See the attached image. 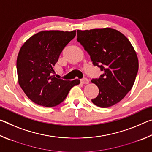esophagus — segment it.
Masks as SVG:
<instances>
[{"label":"esophagus","instance_id":"1","mask_svg":"<svg viewBox=\"0 0 152 152\" xmlns=\"http://www.w3.org/2000/svg\"><path fill=\"white\" fill-rule=\"evenodd\" d=\"M80 82L82 84H87L89 83V80L88 79H87L86 78H84L80 80Z\"/></svg>","mask_w":152,"mask_h":152}]
</instances>
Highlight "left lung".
I'll return each instance as SVG.
<instances>
[{
  "label": "left lung",
  "instance_id": "8db88e82",
  "mask_svg": "<svg viewBox=\"0 0 152 152\" xmlns=\"http://www.w3.org/2000/svg\"><path fill=\"white\" fill-rule=\"evenodd\" d=\"M77 36L93 65L104 72L91 80L99 89L92 103L101 108L118 103L132 88L138 72V58L132 43L122 33L109 27L77 30Z\"/></svg>",
  "mask_w": 152,
  "mask_h": 152
}]
</instances>
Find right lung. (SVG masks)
<instances>
[{"mask_svg": "<svg viewBox=\"0 0 152 152\" xmlns=\"http://www.w3.org/2000/svg\"><path fill=\"white\" fill-rule=\"evenodd\" d=\"M76 32L43 31L29 37L20 48L17 59L18 81L35 104L45 107L57 106L73 86L80 83L78 79L64 80L53 75L59 56Z\"/></svg>", "mask_w": 152, "mask_h": 152, "instance_id": "add662e5", "label": "right lung"}]
</instances>
